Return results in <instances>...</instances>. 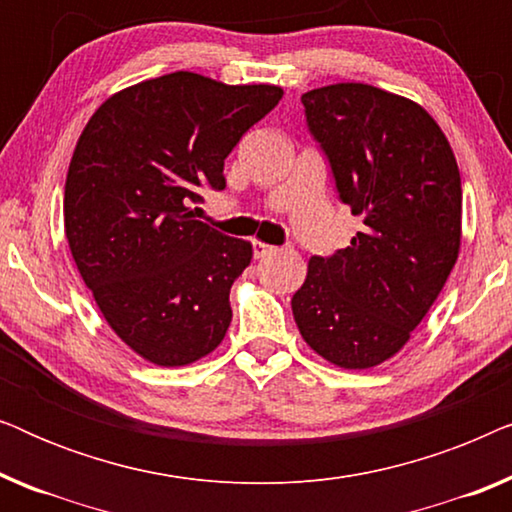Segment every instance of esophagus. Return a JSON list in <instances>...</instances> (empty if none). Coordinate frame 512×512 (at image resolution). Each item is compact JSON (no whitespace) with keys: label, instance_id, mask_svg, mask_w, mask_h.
<instances>
[{"label":"esophagus","instance_id":"esophagus-1","mask_svg":"<svg viewBox=\"0 0 512 512\" xmlns=\"http://www.w3.org/2000/svg\"><path fill=\"white\" fill-rule=\"evenodd\" d=\"M272 251H277V247H270V244H265V242H254V256L256 258L268 256V254H272Z\"/></svg>","mask_w":512,"mask_h":512}]
</instances>
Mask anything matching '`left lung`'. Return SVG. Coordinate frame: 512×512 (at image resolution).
Returning <instances> with one entry per match:
<instances>
[{
    "instance_id": "1",
    "label": "left lung",
    "mask_w": 512,
    "mask_h": 512,
    "mask_svg": "<svg viewBox=\"0 0 512 512\" xmlns=\"http://www.w3.org/2000/svg\"><path fill=\"white\" fill-rule=\"evenodd\" d=\"M307 130L363 233L312 256L293 293L307 345L340 368H373L410 340L438 298L461 244V177L438 123L368 83L303 95Z\"/></svg>"
}]
</instances>
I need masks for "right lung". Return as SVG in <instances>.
Returning <instances> with one entry per match:
<instances>
[{"mask_svg":"<svg viewBox=\"0 0 512 512\" xmlns=\"http://www.w3.org/2000/svg\"><path fill=\"white\" fill-rule=\"evenodd\" d=\"M282 95L174 72L109 97L83 128L67 242L107 324L146 361L186 366L226 335L251 244L193 219L191 205L200 188H226L223 160Z\"/></svg>","mask_w":512,"mask_h":512,"instance_id":"obj_1","label":"right lung"}]
</instances>
